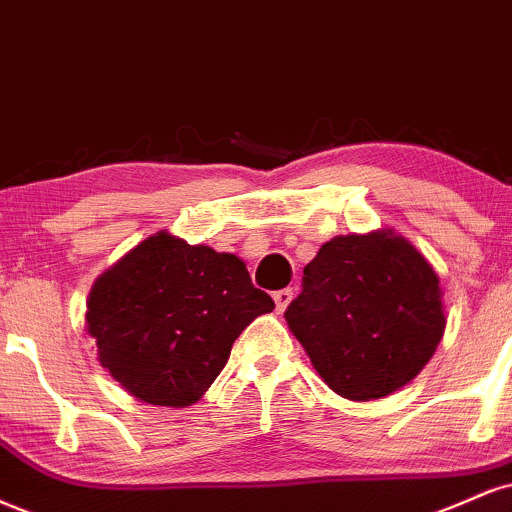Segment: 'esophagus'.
Listing matches in <instances>:
<instances>
[{"label": "esophagus", "mask_w": 512, "mask_h": 512, "mask_svg": "<svg viewBox=\"0 0 512 512\" xmlns=\"http://www.w3.org/2000/svg\"><path fill=\"white\" fill-rule=\"evenodd\" d=\"M293 295H295L293 288H281V291H276V293H274V303H276V310H279V312L286 310V307L291 305Z\"/></svg>", "instance_id": "obj_1"}]
</instances>
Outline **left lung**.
<instances>
[{"label":"left lung","mask_w":512,"mask_h":512,"mask_svg":"<svg viewBox=\"0 0 512 512\" xmlns=\"http://www.w3.org/2000/svg\"><path fill=\"white\" fill-rule=\"evenodd\" d=\"M283 317L348 400L384 398L415 379L446 329L439 276L391 231L324 243Z\"/></svg>","instance_id":"1"}]
</instances>
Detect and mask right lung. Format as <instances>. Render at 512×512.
Here are the masks:
<instances>
[{"mask_svg":"<svg viewBox=\"0 0 512 512\" xmlns=\"http://www.w3.org/2000/svg\"><path fill=\"white\" fill-rule=\"evenodd\" d=\"M272 310L236 255L157 233L97 279L88 331L123 389L183 408L219 377L240 331Z\"/></svg>","mask_w":512,"mask_h":512,"instance_id":"right-lung-1","label":"right lung"}]
</instances>
